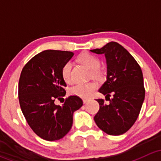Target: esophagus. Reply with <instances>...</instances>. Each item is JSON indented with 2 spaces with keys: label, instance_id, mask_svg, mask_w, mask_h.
I'll return each mask as SVG.
<instances>
[{
  "label": "esophagus",
  "instance_id": "obj_1",
  "mask_svg": "<svg viewBox=\"0 0 161 161\" xmlns=\"http://www.w3.org/2000/svg\"><path fill=\"white\" fill-rule=\"evenodd\" d=\"M82 101H83V103H86L87 102H88V100H87V99H84Z\"/></svg>",
  "mask_w": 161,
  "mask_h": 161
}]
</instances>
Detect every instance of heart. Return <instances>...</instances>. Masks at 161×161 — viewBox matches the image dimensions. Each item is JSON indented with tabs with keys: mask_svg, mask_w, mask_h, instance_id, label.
<instances>
[{
	"mask_svg": "<svg viewBox=\"0 0 161 161\" xmlns=\"http://www.w3.org/2000/svg\"><path fill=\"white\" fill-rule=\"evenodd\" d=\"M79 62L84 66L90 69L91 71V75L93 78L98 79L100 77V72L98 70L100 67V60L95 57L94 55L91 54L90 53H82L78 58ZM71 63L68 61L63 65L61 69V75L63 79L66 83H71L72 79L71 75ZM97 89V85L94 82H88L85 84H77L74 86L69 90V93L71 95L76 96V97H81V98H89L91 94L94 92Z\"/></svg>",
	"mask_w": 161,
	"mask_h": 161,
	"instance_id": "obj_1",
	"label": "heart"
}]
</instances>
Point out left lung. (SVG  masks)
<instances>
[{"label":"left lung","instance_id":"obj_1","mask_svg":"<svg viewBox=\"0 0 161 161\" xmlns=\"http://www.w3.org/2000/svg\"><path fill=\"white\" fill-rule=\"evenodd\" d=\"M104 54L107 80L99 92L109 97V103L98 99L100 110L94 117L97 125L111 136L126 132L134 125L145 98L143 76L135 58L116 42H110L100 49L90 50ZM113 95L109 99L110 94Z\"/></svg>","mask_w":161,"mask_h":161}]
</instances>
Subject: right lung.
<instances>
[{
    "label": "right lung",
    "mask_w": 161,
    "mask_h": 161,
    "mask_svg": "<svg viewBox=\"0 0 161 161\" xmlns=\"http://www.w3.org/2000/svg\"><path fill=\"white\" fill-rule=\"evenodd\" d=\"M74 53L47 50L34 56L24 66L19 82L21 110L32 131L42 139H62L71 129L73 113L82 106V99L70 96L62 106L56 99L65 96L67 86L61 69Z\"/></svg>",
    "instance_id": "add662e5"
}]
</instances>
